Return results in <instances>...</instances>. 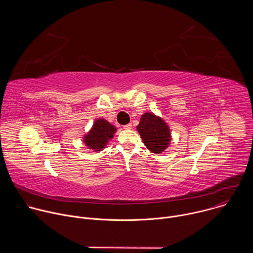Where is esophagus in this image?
Listing matches in <instances>:
<instances>
[{
  "label": "esophagus",
  "mask_w": 253,
  "mask_h": 253,
  "mask_svg": "<svg viewBox=\"0 0 253 253\" xmlns=\"http://www.w3.org/2000/svg\"><path fill=\"white\" fill-rule=\"evenodd\" d=\"M123 128H124L125 130H130V129H132V124H127V125H125Z\"/></svg>",
  "instance_id": "1"
}]
</instances>
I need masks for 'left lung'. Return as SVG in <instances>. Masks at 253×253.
<instances>
[{
    "instance_id": "8db88e82",
    "label": "left lung",
    "mask_w": 253,
    "mask_h": 253,
    "mask_svg": "<svg viewBox=\"0 0 253 253\" xmlns=\"http://www.w3.org/2000/svg\"><path fill=\"white\" fill-rule=\"evenodd\" d=\"M137 130L144 145L152 153L160 154L169 146L171 133L167 123L159 116L146 112L141 118Z\"/></svg>"
}]
</instances>
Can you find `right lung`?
Returning <instances> with one entry per match:
<instances>
[{"instance_id": "obj_1", "label": "right lung", "mask_w": 253, "mask_h": 253, "mask_svg": "<svg viewBox=\"0 0 253 253\" xmlns=\"http://www.w3.org/2000/svg\"><path fill=\"white\" fill-rule=\"evenodd\" d=\"M117 129L103 118L97 119L90 131L84 135L83 142L88 149L95 151H102L107 143L114 137Z\"/></svg>"}]
</instances>
